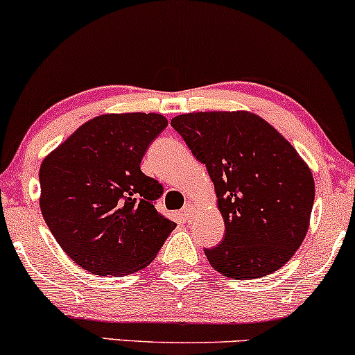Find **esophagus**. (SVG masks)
Here are the masks:
<instances>
[{"label": "esophagus", "mask_w": 355, "mask_h": 355, "mask_svg": "<svg viewBox=\"0 0 355 355\" xmlns=\"http://www.w3.org/2000/svg\"><path fill=\"white\" fill-rule=\"evenodd\" d=\"M193 215H195V205H193V203L189 202L182 209V218L183 220H190V218H193Z\"/></svg>", "instance_id": "obj_1"}]
</instances>
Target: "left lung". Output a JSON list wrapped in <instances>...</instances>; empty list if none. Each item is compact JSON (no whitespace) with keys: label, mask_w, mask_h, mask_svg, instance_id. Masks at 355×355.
<instances>
[{"label":"left lung","mask_w":355,"mask_h":355,"mask_svg":"<svg viewBox=\"0 0 355 355\" xmlns=\"http://www.w3.org/2000/svg\"><path fill=\"white\" fill-rule=\"evenodd\" d=\"M172 126L215 185L225 234L205 248L225 277H266L302 245L315 197L312 172L266 120L248 112L178 115Z\"/></svg>","instance_id":"left-lung-1"}]
</instances>
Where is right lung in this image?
Segmentation results:
<instances>
[{
    "mask_svg": "<svg viewBox=\"0 0 355 355\" xmlns=\"http://www.w3.org/2000/svg\"><path fill=\"white\" fill-rule=\"evenodd\" d=\"M166 125L158 113L96 116L43 160V218L64 254L85 270H140L175 229V222L155 209L164 187L140 170L150 144Z\"/></svg>",
    "mask_w": 355,
    "mask_h": 355,
    "instance_id": "add662e5",
    "label": "right lung"
}]
</instances>
